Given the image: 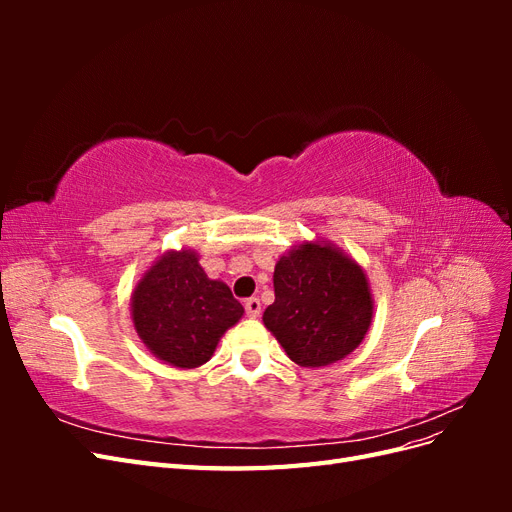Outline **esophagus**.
<instances>
[{"mask_svg": "<svg viewBox=\"0 0 512 512\" xmlns=\"http://www.w3.org/2000/svg\"><path fill=\"white\" fill-rule=\"evenodd\" d=\"M245 312H247V316H250V318H258V316H260V312H262L260 299H256V297L247 299V301H245Z\"/></svg>", "mask_w": 512, "mask_h": 512, "instance_id": "1", "label": "esophagus"}]
</instances>
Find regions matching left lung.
Instances as JSON below:
<instances>
[{
    "mask_svg": "<svg viewBox=\"0 0 512 512\" xmlns=\"http://www.w3.org/2000/svg\"><path fill=\"white\" fill-rule=\"evenodd\" d=\"M275 301L262 322L301 367H327L361 346L374 294L365 269L329 239L292 245L275 262Z\"/></svg>",
    "mask_w": 512,
    "mask_h": 512,
    "instance_id": "left-lung-1",
    "label": "left lung"
}]
</instances>
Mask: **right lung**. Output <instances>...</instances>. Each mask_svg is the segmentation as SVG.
Here are the masks:
<instances>
[{"label":"right lung","mask_w":512,"mask_h":512,"mask_svg":"<svg viewBox=\"0 0 512 512\" xmlns=\"http://www.w3.org/2000/svg\"><path fill=\"white\" fill-rule=\"evenodd\" d=\"M192 247L168 250L151 262L132 290L136 335L158 361L177 369L205 365L243 305L222 280H211Z\"/></svg>","instance_id":"obj_1"}]
</instances>
